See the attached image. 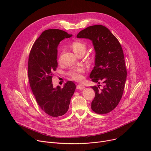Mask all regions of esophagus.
Segmentation results:
<instances>
[{
    "label": "esophagus",
    "instance_id": "esophagus-1",
    "mask_svg": "<svg viewBox=\"0 0 151 151\" xmlns=\"http://www.w3.org/2000/svg\"><path fill=\"white\" fill-rule=\"evenodd\" d=\"M76 88H77V89H84V88H85V87H84V86L83 85V84H79L78 86H77V87H76Z\"/></svg>",
    "mask_w": 151,
    "mask_h": 151
}]
</instances>
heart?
Masks as SVG:
<instances>
[{
  "mask_svg": "<svg viewBox=\"0 0 151 151\" xmlns=\"http://www.w3.org/2000/svg\"><path fill=\"white\" fill-rule=\"evenodd\" d=\"M72 48L74 53L76 55L81 51H85L86 50V45L80 41H75L72 44ZM84 72L83 68L79 67L73 69L70 72V76L75 80H81L83 76L81 73Z\"/></svg>",
  "mask_w": 151,
  "mask_h": 151,
  "instance_id": "b5f03b06",
  "label": "heart"
}]
</instances>
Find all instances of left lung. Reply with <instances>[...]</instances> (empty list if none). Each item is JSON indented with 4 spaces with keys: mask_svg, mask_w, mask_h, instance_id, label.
Listing matches in <instances>:
<instances>
[{
    "mask_svg": "<svg viewBox=\"0 0 151 151\" xmlns=\"http://www.w3.org/2000/svg\"><path fill=\"white\" fill-rule=\"evenodd\" d=\"M76 37L92 42L95 59L90 78L94 83L104 84L101 90L100 85L91 86L95 92L91 108L96 114H107L117 106L124 88L127 71L122 46L110 30L101 25L88 27Z\"/></svg>",
    "mask_w": 151,
    "mask_h": 151,
    "instance_id": "8db88e82",
    "label": "left lung"
}]
</instances>
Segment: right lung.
<instances>
[{
  "label": "right lung",
  "mask_w": 151,
  "mask_h": 151,
  "mask_svg": "<svg viewBox=\"0 0 151 151\" xmlns=\"http://www.w3.org/2000/svg\"><path fill=\"white\" fill-rule=\"evenodd\" d=\"M68 35L63 30L49 29L43 32L34 43L28 59V75L36 101L44 112L53 117L64 115L68 110L76 88L75 83L68 81L63 88L54 87L53 72L58 67V47Z\"/></svg>",
  "instance_id": "add662e5"
}]
</instances>
